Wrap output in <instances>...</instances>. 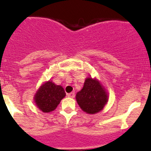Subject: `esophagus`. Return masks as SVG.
I'll return each instance as SVG.
<instances>
[{"label": "esophagus", "mask_w": 151, "mask_h": 151, "mask_svg": "<svg viewBox=\"0 0 151 151\" xmlns=\"http://www.w3.org/2000/svg\"><path fill=\"white\" fill-rule=\"evenodd\" d=\"M67 96H68V97H71V98H74V96H75V94H74V92H71V93H67Z\"/></svg>", "instance_id": "esophagus-1"}]
</instances>
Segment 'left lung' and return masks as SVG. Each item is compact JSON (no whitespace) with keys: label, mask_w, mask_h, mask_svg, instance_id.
<instances>
[{"label":"left lung","mask_w":151,"mask_h":151,"mask_svg":"<svg viewBox=\"0 0 151 151\" xmlns=\"http://www.w3.org/2000/svg\"><path fill=\"white\" fill-rule=\"evenodd\" d=\"M76 99L83 111L94 114L104 108L108 102V95L98 80L88 77L83 89L76 95Z\"/></svg>","instance_id":"left-lung-1"}]
</instances>
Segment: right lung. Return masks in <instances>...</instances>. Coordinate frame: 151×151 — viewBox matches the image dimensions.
Masks as SVG:
<instances>
[{"mask_svg":"<svg viewBox=\"0 0 151 151\" xmlns=\"http://www.w3.org/2000/svg\"><path fill=\"white\" fill-rule=\"evenodd\" d=\"M65 96V91L62 86L54 84L52 81H48L37 91L35 101L39 109L44 113H49L57 108Z\"/></svg>","mask_w":151,"mask_h":151,"instance_id":"obj_1","label":"right lung"}]
</instances>
